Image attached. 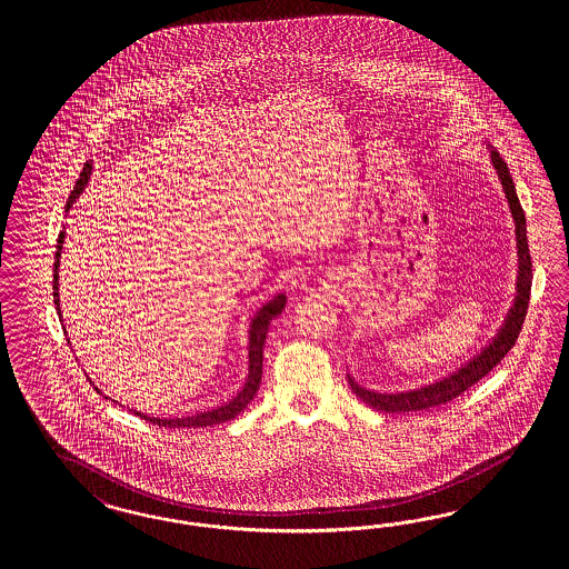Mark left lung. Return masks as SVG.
<instances>
[{
  "mask_svg": "<svg viewBox=\"0 0 569 569\" xmlns=\"http://www.w3.org/2000/svg\"><path fill=\"white\" fill-rule=\"evenodd\" d=\"M492 162L495 169L499 172L502 188L507 193L509 207L513 212L517 229V248H519V281H517V300L516 307L509 312V319L505 323V328L499 333V338L483 350L480 357H476L473 361L463 367L461 371H457L455 376L442 379L433 386L415 390V392H400V395H379L373 390L361 388L357 381L350 379V386L355 390V395L361 398L362 402H367L369 407L383 411V413H413V411H428L433 407L447 405L450 400L461 397L467 388H471L473 383H478L480 379L486 378L497 365H499L507 352L516 346L519 331L523 328L528 307H530V288H532V257H530V246H528V233H526V214L523 208L519 204L517 198L516 186L511 179V172L507 162L500 158L499 152H492Z\"/></svg>",
  "mask_w": 569,
  "mask_h": 569,
  "instance_id": "left-lung-1",
  "label": "left lung"
}]
</instances>
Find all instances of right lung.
Returning <instances> with one entry per match:
<instances>
[{
    "mask_svg": "<svg viewBox=\"0 0 569 569\" xmlns=\"http://www.w3.org/2000/svg\"><path fill=\"white\" fill-rule=\"evenodd\" d=\"M91 171V164L86 162L83 171L77 179V186L74 190L70 191L69 202H67V210L72 207V202L79 198V193L83 191V186L87 183V177ZM62 240H64V231L58 236V250H56V262H53V305L58 309L60 315V302H58V262H60V250H62ZM286 307V298L283 296H277L276 300H271L269 305H264L260 309L259 315L254 317L252 321V328H250V371H248V381L246 386L241 388L240 395L233 398L231 402H227L223 407H217L212 411H204V413L191 415V417H172V419H156V417H141V413L133 411V413L154 423L158 428H208V426H217V423H223L233 419L236 415L241 413L250 400L257 397L259 392L260 378H262V346H264V338L269 333V326L271 321L276 319L277 315Z\"/></svg>",
    "mask_w": 569,
    "mask_h": 569,
    "instance_id": "add662e5",
    "label": "right lung"
}]
</instances>
